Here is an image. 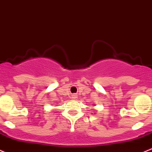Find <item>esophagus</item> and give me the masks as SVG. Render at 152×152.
<instances>
[{
	"label": "esophagus",
	"mask_w": 152,
	"mask_h": 152,
	"mask_svg": "<svg viewBox=\"0 0 152 152\" xmlns=\"http://www.w3.org/2000/svg\"><path fill=\"white\" fill-rule=\"evenodd\" d=\"M73 98H76V97H77V96H76V95H73Z\"/></svg>",
	"instance_id": "34e87169"
}]
</instances>
